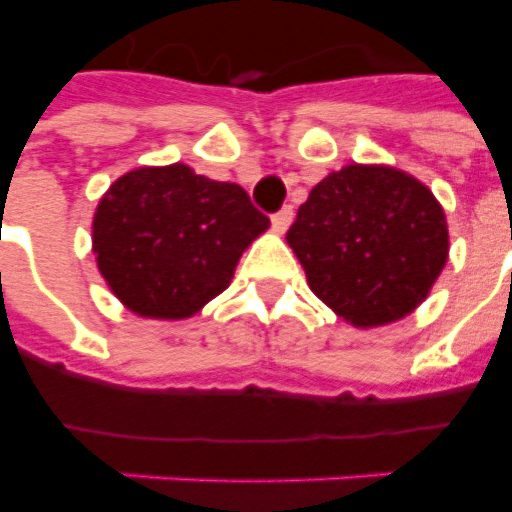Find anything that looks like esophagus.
I'll list each match as a JSON object with an SVG mask.
<instances>
[{
    "instance_id": "esophagus-1",
    "label": "esophagus",
    "mask_w": 512,
    "mask_h": 512,
    "mask_svg": "<svg viewBox=\"0 0 512 512\" xmlns=\"http://www.w3.org/2000/svg\"><path fill=\"white\" fill-rule=\"evenodd\" d=\"M292 220H295V209L289 207H281L279 212H273L271 215V225H273V231H279V233H284L289 228V225H292Z\"/></svg>"
}]
</instances>
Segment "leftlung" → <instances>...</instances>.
<instances>
[{"mask_svg":"<svg viewBox=\"0 0 512 512\" xmlns=\"http://www.w3.org/2000/svg\"><path fill=\"white\" fill-rule=\"evenodd\" d=\"M313 295L356 327L404 319L449 255L444 209L414 177L348 164L324 177L287 231Z\"/></svg>","mask_w":512,"mask_h":512,"instance_id":"obj_1","label":"left lung"}]
</instances>
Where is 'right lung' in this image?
<instances>
[{
  "mask_svg": "<svg viewBox=\"0 0 512 512\" xmlns=\"http://www.w3.org/2000/svg\"><path fill=\"white\" fill-rule=\"evenodd\" d=\"M268 217L236 183L185 164L143 167L100 199L92 244L98 268L130 311L188 319L217 297Z\"/></svg>",
  "mask_w": 512,
  "mask_h": 512,
  "instance_id": "1",
  "label": "right lung"
}]
</instances>
